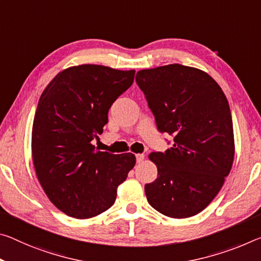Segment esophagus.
Instances as JSON below:
<instances>
[{
	"label": "esophagus",
	"mask_w": 261,
	"mask_h": 261,
	"mask_svg": "<svg viewBox=\"0 0 261 261\" xmlns=\"http://www.w3.org/2000/svg\"><path fill=\"white\" fill-rule=\"evenodd\" d=\"M144 158H145V155H144V154H140V153H139V154H136V160H137L138 164L143 163Z\"/></svg>",
	"instance_id": "esophagus-1"
}]
</instances>
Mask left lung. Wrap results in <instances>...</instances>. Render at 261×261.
Masks as SVG:
<instances>
[{
	"label": "left lung",
	"mask_w": 261,
	"mask_h": 261,
	"mask_svg": "<svg viewBox=\"0 0 261 261\" xmlns=\"http://www.w3.org/2000/svg\"><path fill=\"white\" fill-rule=\"evenodd\" d=\"M158 130L173 145L148 158L158 176L145 185L148 203L172 218L201 213L220 192L234 156L232 117L214 79L180 64L143 69L136 75Z\"/></svg>",
	"instance_id": "8db88e82"
}]
</instances>
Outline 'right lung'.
Returning a JSON list of instances; mask_svg holds the SVG:
<instances>
[{"mask_svg":"<svg viewBox=\"0 0 261 261\" xmlns=\"http://www.w3.org/2000/svg\"><path fill=\"white\" fill-rule=\"evenodd\" d=\"M134 77V69L74 66L58 73L41 94L32 126V159L49 201L68 216L90 218L108 210L135 166L132 153L111 154L92 143Z\"/></svg>","mask_w":261,"mask_h":261,"instance_id":"add662e5","label":"right lung"}]
</instances>
